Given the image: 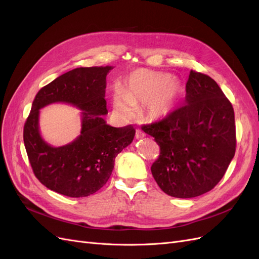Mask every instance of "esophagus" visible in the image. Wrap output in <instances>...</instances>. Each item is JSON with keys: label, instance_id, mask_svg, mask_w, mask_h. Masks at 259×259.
Masks as SVG:
<instances>
[{"label": "esophagus", "instance_id": "34e87169", "mask_svg": "<svg viewBox=\"0 0 259 259\" xmlns=\"http://www.w3.org/2000/svg\"><path fill=\"white\" fill-rule=\"evenodd\" d=\"M145 137V134L141 130V129H137L136 130V139H142Z\"/></svg>", "mask_w": 259, "mask_h": 259}]
</instances>
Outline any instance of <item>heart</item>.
Returning a JSON list of instances; mask_svg holds the SVG:
<instances>
[{
    "instance_id": "obj_1",
    "label": "heart",
    "mask_w": 259,
    "mask_h": 259,
    "mask_svg": "<svg viewBox=\"0 0 259 259\" xmlns=\"http://www.w3.org/2000/svg\"><path fill=\"white\" fill-rule=\"evenodd\" d=\"M182 92L180 81L165 72L139 69L131 73L125 82L124 93L115 90L113 105L124 116L132 114V106L145 104L151 118L158 119L170 114Z\"/></svg>"
}]
</instances>
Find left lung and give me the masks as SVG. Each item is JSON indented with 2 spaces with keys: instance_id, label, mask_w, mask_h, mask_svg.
Segmentation results:
<instances>
[{
  "instance_id": "8db88e82",
  "label": "left lung",
  "mask_w": 259,
  "mask_h": 259,
  "mask_svg": "<svg viewBox=\"0 0 259 259\" xmlns=\"http://www.w3.org/2000/svg\"><path fill=\"white\" fill-rule=\"evenodd\" d=\"M186 104L142 130L159 145L151 171L166 194L190 198L215 188L235 154L234 110L217 82L191 70Z\"/></svg>"
}]
</instances>
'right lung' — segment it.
Listing matches in <instances>:
<instances>
[{
  "label": "right lung",
  "instance_id": "right-lung-1",
  "mask_svg": "<svg viewBox=\"0 0 259 259\" xmlns=\"http://www.w3.org/2000/svg\"><path fill=\"white\" fill-rule=\"evenodd\" d=\"M113 67H80L40 89L24 125V143L32 171L43 186L69 197H84L109 179L115 158L135 138L131 124L110 127L107 114L106 76ZM63 101L83 110L80 136L71 144L53 148L40 138L38 109Z\"/></svg>",
  "mask_w": 259,
  "mask_h": 259
}]
</instances>
